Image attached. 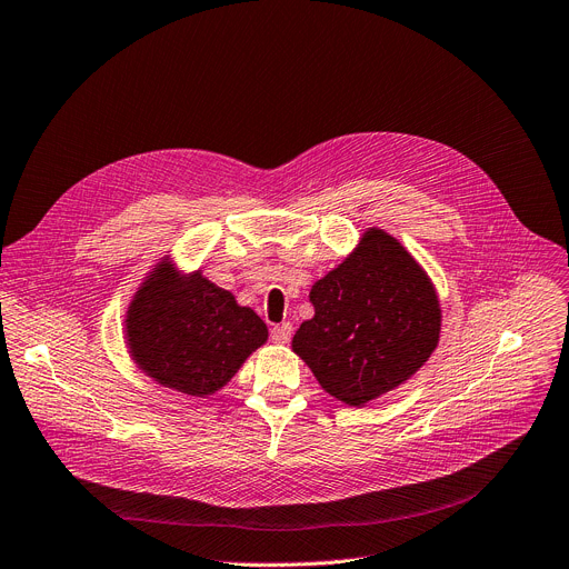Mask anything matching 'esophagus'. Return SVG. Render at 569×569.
<instances>
[{"mask_svg": "<svg viewBox=\"0 0 569 569\" xmlns=\"http://www.w3.org/2000/svg\"><path fill=\"white\" fill-rule=\"evenodd\" d=\"M291 335H293V328H291L289 323H280V326H273V328H271V339H273L276 343H289Z\"/></svg>", "mask_w": 569, "mask_h": 569, "instance_id": "34e87169", "label": "esophagus"}]
</instances>
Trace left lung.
<instances>
[{
  "mask_svg": "<svg viewBox=\"0 0 569 569\" xmlns=\"http://www.w3.org/2000/svg\"><path fill=\"white\" fill-rule=\"evenodd\" d=\"M315 317L293 335V353L330 397L365 406L406 382L440 339V302L415 257L382 230L310 291Z\"/></svg>",
  "mask_w": 569,
  "mask_h": 569,
  "instance_id": "8db88e82",
  "label": "left lung"
}]
</instances>
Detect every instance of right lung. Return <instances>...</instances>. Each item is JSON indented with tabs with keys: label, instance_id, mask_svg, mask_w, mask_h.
I'll return each instance as SVG.
<instances>
[{
	"label": "right lung",
	"instance_id": "obj_1",
	"mask_svg": "<svg viewBox=\"0 0 569 569\" xmlns=\"http://www.w3.org/2000/svg\"><path fill=\"white\" fill-rule=\"evenodd\" d=\"M269 330L250 308L198 273L178 278L170 264L148 276L127 312V343L137 365L163 387L189 397L221 389Z\"/></svg>",
	"mask_w": 569,
	"mask_h": 569
}]
</instances>
